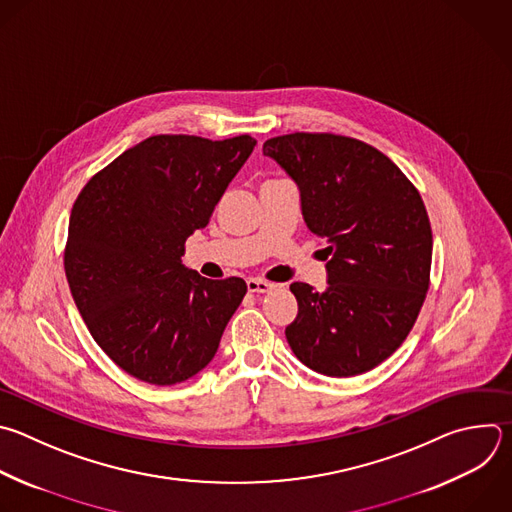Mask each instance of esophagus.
<instances>
[{"instance_id": "obj_1", "label": "esophagus", "mask_w": 512, "mask_h": 512, "mask_svg": "<svg viewBox=\"0 0 512 512\" xmlns=\"http://www.w3.org/2000/svg\"><path fill=\"white\" fill-rule=\"evenodd\" d=\"M247 289L251 293H269L271 289H275V283H269L265 279H257V277H251L247 279Z\"/></svg>"}]
</instances>
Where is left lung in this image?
Masks as SVG:
<instances>
[{"mask_svg": "<svg viewBox=\"0 0 512 512\" xmlns=\"http://www.w3.org/2000/svg\"><path fill=\"white\" fill-rule=\"evenodd\" d=\"M263 154L297 185L307 229L327 241V287L289 285L293 354L331 378L374 370L402 346L428 291L432 229L420 193L386 154L348 136H275Z\"/></svg>", "mask_w": 512, "mask_h": 512, "instance_id": "1", "label": "left lung"}]
</instances>
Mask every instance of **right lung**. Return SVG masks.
Masks as SVG:
<instances>
[{
	"mask_svg": "<svg viewBox=\"0 0 512 512\" xmlns=\"http://www.w3.org/2000/svg\"><path fill=\"white\" fill-rule=\"evenodd\" d=\"M255 144L249 134L150 136L76 199L64 255L70 291L94 342L136 380L173 386L215 358L247 285L201 277L181 257Z\"/></svg>",
	"mask_w": 512,
	"mask_h": 512,
	"instance_id": "right-lung-1",
	"label": "right lung"
}]
</instances>
